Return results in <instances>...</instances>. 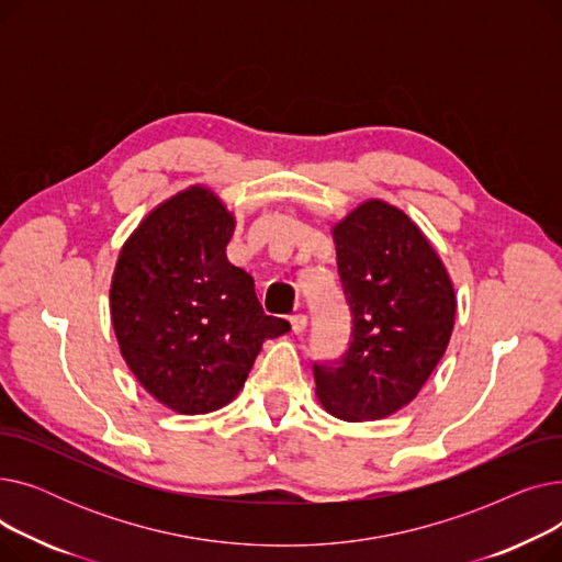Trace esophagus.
Here are the masks:
<instances>
[{
  "mask_svg": "<svg viewBox=\"0 0 562 562\" xmlns=\"http://www.w3.org/2000/svg\"><path fill=\"white\" fill-rule=\"evenodd\" d=\"M289 323H291V333L293 335H303L305 328H307V316L305 314H293L289 318Z\"/></svg>",
  "mask_w": 562,
  "mask_h": 562,
  "instance_id": "esophagus-1",
  "label": "esophagus"
}]
</instances>
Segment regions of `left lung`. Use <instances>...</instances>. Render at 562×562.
<instances>
[{
  "label": "left lung",
  "instance_id": "8db88e82",
  "mask_svg": "<svg viewBox=\"0 0 562 562\" xmlns=\"http://www.w3.org/2000/svg\"><path fill=\"white\" fill-rule=\"evenodd\" d=\"M333 241L352 333L335 367H314L316 398L341 422H378L415 401L447 352L456 286L422 227L380 198L333 223Z\"/></svg>",
  "mask_w": 562,
  "mask_h": 562
}]
</instances>
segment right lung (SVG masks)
Here are the masks:
<instances>
[{
	"label": "right lung",
	"instance_id": "add662e5",
	"mask_svg": "<svg viewBox=\"0 0 562 562\" xmlns=\"http://www.w3.org/2000/svg\"><path fill=\"white\" fill-rule=\"evenodd\" d=\"M236 227L204 184L159 202L127 236L111 276L117 348L140 387L177 415H206L246 385L266 339L289 333L266 316L255 282L227 261Z\"/></svg>",
	"mask_w": 562,
	"mask_h": 562
}]
</instances>
